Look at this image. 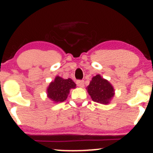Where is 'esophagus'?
Returning a JSON list of instances; mask_svg holds the SVG:
<instances>
[{
	"label": "esophagus",
	"instance_id": "obj_1",
	"mask_svg": "<svg viewBox=\"0 0 153 153\" xmlns=\"http://www.w3.org/2000/svg\"><path fill=\"white\" fill-rule=\"evenodd\" d=\"M76 85H78V86H79V87L83 88V86H84V81H83V80H78V81H76Z\"/></svg>",
	"mask_w": 153,
	"mask_h": 153
}]
</instances>
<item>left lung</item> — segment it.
I'll use <instances>...</instances> for the list:
<instances>
[{
	"label": "left lung",
	"instance_id": "1",
	"mask_svg": "<svg viewBox=\"0 0 153 153\" xmlns=\"http://www.w3.org/2000/svg\"><path fill=\"white\" fill-rule=\"evenodd\" d=\"M86 89L93 101L102 104L109 103L115 95L112 85L100 74L93 77Z\"/></svg>",
	"mask_w": 153,
	"mask_h": 153
}]
</instances>
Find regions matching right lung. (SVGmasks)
<instances>
[{"instance_id":"obj_1","label":"right lung","mask_w":153,"mask_h":153,"mask_svg":"<svg viewBox=\"0 0 153 153\" xmlns=\"http://www.w3.org/2000/svg\"><path fill=\"white\" fill-rule=\"evenodd\" d=\"M76 83L71 79H64L56 76L53 81L47 88V97L54 102H62L66 100L70 89L75 88Z\"/></svg>"}]
</instances>
